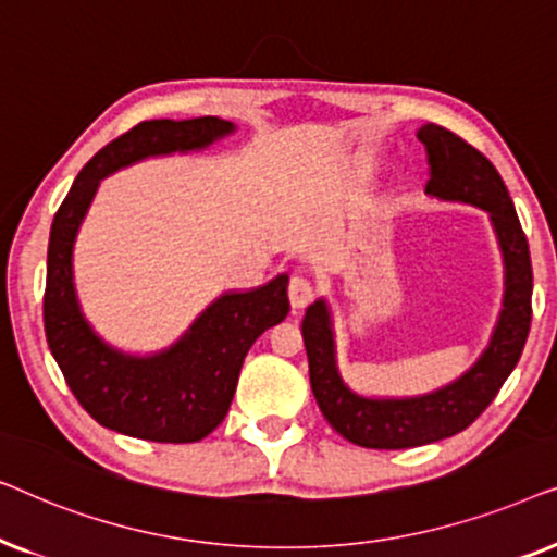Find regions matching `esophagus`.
<instances>
[{
    "label": "esophagus",
    "mask_w": 557,
    "mask_h": 557,
    "mask_svg": "<svg viewBox=\"0 0 557 557\" xmlns=\"http://www.w3.org/2000/svg\"><path fill=\"white\" fill-rule=\"evenodd\" d=\"M288 301H292L294 311H301L304 307H309L314 301V286L307 276H294L288 281Z\"/></svg>",
    "instance_id": "34e87169"
}]
</instances>
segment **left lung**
Listing matches in <instances>:
<instances>
[{
	"label": "left lung",
	"instance_id": "1",
	"mask_svg": "<svg viewBox=\"0 0 557 557\" xmlns=\"http://www.w3.org/2000/svg\"><path fill=\"white\" fill-rule=\"evenodd\" d=\"M425 144L431 180L425 195L484 210L505 263V296L490 345L467 372L436 391L406 398H380L352 391L337 368L332 309L317 299L301 322L309 380L326 421L339 436L364 448H413L469 429L520 362L532 319V263L520 218L499 172L461 136L444 126L418 128Z\"/></svg>",
	"mask_w": 557,
	"mask_h": 557
}]
</instances>
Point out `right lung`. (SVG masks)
Returning <instances> with one entry per match:
<instances>
[{"label":"right lung","instance_id":"1","mask_svg":"<svg viewBox=\"0 0 557 557\" xmlns=\"http://www.w3.org/2000/svg\"><path fill=\"white\" fill-rule=\"evenodd\" d=\"M218 116L141 121L98 151L75 177L50 227L45 334L75 398L103 429L157 444H195L223 423L253 342L288 314V276L220 294L174 345L151 355L113 347L83 314L73 248L103 177L149 157L208 149L235 132Z\"/></svg>","mask_w":557,"mask_h":557}]
</instances>
